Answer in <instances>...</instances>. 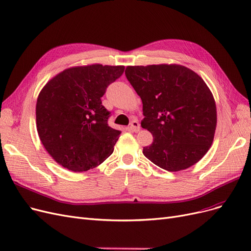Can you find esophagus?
I'll return each instance as SVG.
<instances>
[{
  "mask_svg": "<svg viewBox=\"0 0 251 251\" xmlns=\"http://www.w3.org/2000/svg\"><path fill=\"white\" fill-rule=\"evenodd\" d=\"M129 128H131L133 132H139L140 131V125H139L137 120H133V122L131 123V126H129Z\"/></svg>",
  "mask_w": 251,
  "mask_h": 251,
  "instance_id": "esophagus-1",
  "label": "esophagus"
}]
</instances>
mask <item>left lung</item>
Returning <instances> with one entry per match:
<instances>
[{
  "mask_svg": "<svg viewBox=\"0 0 251 251\" xmlns=\"http://www.w3.org/2000/svg\"><path fill=\"white\" fill-rule=\"evenodd\" d=\"M126 76L143 104L141 126L153 142L143 154L169 172L197 164L213 142L217 116L204 80L180 65L128 66Z\"/></svg>",
  "mask_w": 251,
  "mask_h": 251,
  "instance_id": "8db88e82",
  "label": "left lung"
}]
</instances>
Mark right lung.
<instances>
[{
    "instance_id": "1",
    "label": "right lung",
    "mask_w": 251,
    "mask_h": 251,
    "mask_svg": "<svg viewBox=\"0 0 251 251\" xmlns=\"http://www.w3.org/2000/svg\"><path fill=\"white\" fill-rule=\"evenodd\" d=\"M124 66L66 69L40 92L36 124L40 140L57 164L73 172L96 168L112 154L120 131L108 126L101 98Z\"/></svg>"
}]
</instances>
